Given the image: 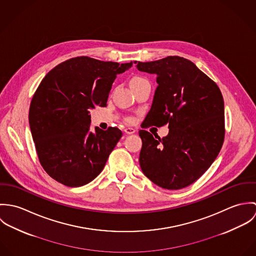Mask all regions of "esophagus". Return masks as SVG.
Here are the masks:
<instances>
[{"instance_id":"esophagus-1","label":"esophagus","mask_w":256,"mask_h":256,"mask_svg":"<svg viewBox=\"0 0 256 256\" xmlns=\"http://www.w3.org/2000/svg\"><path fill=\"white\" fill-rule=\"evenodd\" d=\"M124 132H125L126 134H134V133L136 132V130H135L134 128H132V127H127V128H125Z\"/></svg>"}]
</instances>
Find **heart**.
<instances>
[{
	"mask_svg": "<svg viewBox=\"0 0 256 256\" xmlns=\"http://www.w3.org/2000/svg\"><path fill=\"white\" fill-rule=\"evenodd\" d=\"M143 80H145L144 78H135L134 80H133V82L132 84H134V82H143Z\"/></svg>",
	"mask_w": 256,
	"mask_h": 256,
	"instance_id": "1",
	"label": "heart"
}]
</instances>
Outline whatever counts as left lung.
Listing matches in <instances>:
<instances>
[{
  "label": "left lung",
  "mask_w": 256,
  "mask_h": 256,
  "mask_svg": "<svg viewBox=\"0 0 256 256\" xmlns=\"http://www.w3.org/2000/svg\"><path fill=\"white\" fill-rule=\"evenodd\" d=\"M154 74L158 86L142 127L168 124V134L154 137L140 130V166L158 186L178 190L196 182L219 154L224 138L222 92L215 82L191 61L168 56L134 62Z\"/></svg>",
  "instance_id": "1"
}]
</instances>
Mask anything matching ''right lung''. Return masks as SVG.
I'll return each mask as SVG.
<instances>
[{"label":"right lung","instance_id":"right-lung-1","mask_svg":"<svg viewBox=\"0 0 256 256\" xmlns=\"http://www.w3.org/2000/svg\"><path fill=\"white\" fill-rule=\"evenodd\" d=\"M132 65L80 56L59 64L41 80L28 120L39 162L53 180L80 187L102 172L122 132L116 127L92 132L90 111L106 106L116 74Z\"/></svg>","mask_w":256,"mask_h":256}]
</instances>
